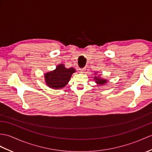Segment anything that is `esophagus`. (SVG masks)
Returning <instances> with one entry per match:
<instances>
[{"mask_svg":"<svg viewBox=\"0 0 152 152\" xmlns=\"http://www.w3.org/2000/svg\"><path fill=\"white\" fill-rule=\"evenodd\" d=\"M86 69L85 68V67H84V68H80V69H79L80 72H82V73H84L85 71H86Z\"/></svg>","mask_w":152,"mask_h":152,"instance_id":"34e87169","label":"esophagus"}]
</instances>
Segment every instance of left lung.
<instances>
[{
    "mask_svg": "<svg viewBox=\"0 0 152 152\" xmlns=\"http://www.w3.org/2000/svg\"><path fill=\"white\" fill-rule=\"evenodd\" d=\"M95 80H96V83H98V84H100V85H103L104 83H105L107 82L106 80H103V79H100V78H98V77H96V76H95Z\"/></svg>",
    "mask_w": 152,
    "mask_h": 152,
    "instance_id": "1",
    "label": "left lung"
}]
</instances>
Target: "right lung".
<instances>
[{"label": "right lung", "mask_w": 152, "mask_h": 152, "mask_svg": "<svg viewBox=\"0 0 152 152\" xmlns=\"http://www.w3.org/2000/svg\"><path fill=\"white\" fill-rule=\"evenodd\" d=\"M75 72L73 68L66 69L63 64L58 65L55 70L45 75L46 83L54 89H61L68 83L72 73Z\"/></svg>", "instance_id": "add662e5"}]
</instances>
